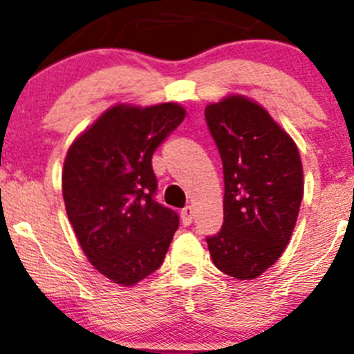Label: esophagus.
I'll return each mask as SVG.
<instances>
[{"instance_id":"obj_1","label":"esophagus","mask_w":354,"mask_h":354,"mask_svg":"<svg viewBox=\"0 0 354 354\" xmlns=\"http://www.w3.org/2000/svg\"><path fill=\"white\" fill-rule=\"evenodd\" d=\"M181 221H183L185 226H190L192 221H194V209L190 205H187L185 209H181Z\"/></svg>"}]
</instances>
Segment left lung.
I'll return each mask as SVG.
<instances>
[{"label":"left lung","instance_id":"1","mask_svg":"<svg viewBox=\"0 0 354 354\" xmlns=\"http://www.w3.org/2000/svg\"><path fill=\"white\" fill-rule=\"evenodd\" d=\"M223 160L224 221L207 236L214 266L234 279H255L289 243L303 198L295 142L266 109L241 95L205 108Z\"/></svg>","mask_w":354,"mask_h":354}]
</instances>
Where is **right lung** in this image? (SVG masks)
<instances>
[{
	"instance_id": "obj_1",
	"label": "right lung",
	"mask_w": 354,
	"mask_h": 354,
	"mask_svg": "<svg viewBox=\"0 0 354 354\" xmlns=\"http://www.w3.org/2000/svg\"><path fill=\"white\" fill-rule=\"evenodd\" d=\"M185 120L174 102L114 106L68 151L63 198L88 262L131 286L164 262L180 216L156 200L152 156Z\"/></svg>"
}]
</instances>
